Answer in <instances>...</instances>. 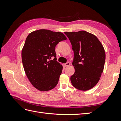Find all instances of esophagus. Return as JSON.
<instances>
[{"label": "esophagus", "instance_id": "obj_1", "mask_svg": "<svg viewBox=\"0 0 121 121\" xmlns=\"http://www.w3.org/2000/svg\"><path fill=\"white\" fill-rule=\"evenodd\" d=\"M70 65V63H69V62H67V63H65L64 64V65L65 67H68V66H69V65Z\"/></svg>", "mask_w": 121, "mask_h": 121}]
</instances>
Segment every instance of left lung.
<instances>
[{
    "label": "left lung",
    "instance_id": "left-lung-1",
    "mask_svg": "<svg viewBox=\"0 0 121 121\" xmlns=\"http://www.w3.org/2000/svg\"><path fill=\"white\" fill-rule=\"evenodd\" d=\"M72 45L75 73L71 77L73 86L87 91L95 86L104 71L105 53L103 45L94 35L85 31L65 32Z\"/></svg>",
    "mask_w": 121,
    "mask_h": 121
}]
</instances>
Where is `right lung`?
Here are the masks:
<instances>
[{
  "label": "right lung",
  "instance_id": "add662e5",
  "mask_svg": "<svg viewBox=\"0 0 121 121\" xmlns=\"http://www.w3.org/2000/svg\"><path fill=\"white\" fill-rule=\"evenodd\" d=\"M66 39L62 33L46 29L28 35L22 50V60L28 79L38 90L49 91L57 84L63 66L56 60L55 48L58 42ZM52 56L55 58L51 60Z\"/></svg>",
  "mask_w": 121,
  "mask_h": 121
}]
</instances>
